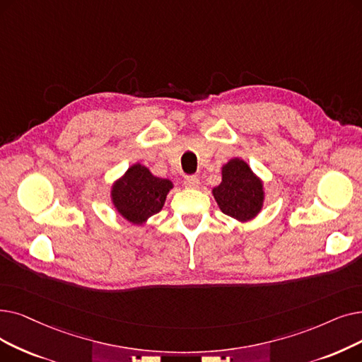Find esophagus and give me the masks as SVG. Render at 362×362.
I'll return each mask as SVG.
<instances>
[{
    "label": "esophagus",
    "instance_id": "34e87169",
    "mask_svg": "<svg viewBox=\"0 0 362 362\" xmlns=\"http://www.w3.org/2000/svg\"><path fill=\"white\" fill-rule=\"evenodd\" d=\"M183 185H185L186 187H191V189H194V187H198V186H199V179H198V176H195V175L185 176Z\"/></svg>",
    "mask_w": 362,
    "mask_h": 362
}]
</instances>
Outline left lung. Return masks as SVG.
<instances>
[{
    "label": "left lung",
    "instance_id": "8db88e82",
    "mask_svg": "<svg viewBox=\"0 0 362 362\" xmlns=\"http://www.w3.org/2000/svg\"><path fill=\"white\" fill-rule=\"evenodd\" d=\"M222 183L213 189L220 210L237 220L253 218L262 209L263 186L243 160H230L222 170Z\"/></svg>",
    "mask_w": 362,
    "mask_h": 362
}]
</instances>
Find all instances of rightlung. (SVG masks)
Returning a JSON list of instances; mask_svg holds the SVG:
<instances>
[{"mask_svg": "<svg viewBox=\"0 0 362 362\" xmlns=\"http://www.w3.org/2000/svg\"><path fill=\"white\" fill-rule=\"evenodd\" d=\"M171 187L170 180L155 177L146 167L136 164L114 185L112 201L124 218L140 225L161 211Z\"/></svg>", "mask_w": 362, "mask_h": 362, "instance_id": "obj_1", "label": "right lung"}]
</instances>
